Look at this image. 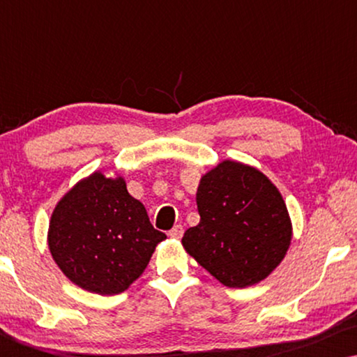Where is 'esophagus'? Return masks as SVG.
<instances>
[{"mask_svg": "<svg viewBox=\"0 0 357 357\" xmlns=\"http://www.w3.org/2000/svg\"><path fill=\"white\" fill-rule=\"evenodd\" d=\"M169 236L172 238H182L183 236V226H180V224H177V226H174L172 229H170Z\"/></svg>", "mask_w": 357, "mask_h": 357, "instance_id": "obj_1", "label": "esophagus"}]
</instances>
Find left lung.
Returning a JSON list of instances; mask_svg holds the SVG:
<instances>
[{
  "label": "left lung",
  "mask_w": 357,
  "mask_h": 357,
  "mask_svg": "<svg viewBox=\"0 0 357 357\" xmlns=\"http://www.w3.org/2000/svg\"><path fill=\"white\" fill-rule=\"evenodd\" d=\"M199 224L183 234L190 255L227 287L257 284L284 258L292 227L281 193L260 170L222 160L197 192Z\"/></svg>",
  "instance_id": "obj_1"
}]
</instances>
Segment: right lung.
<instances>
[{"mask_svg":"<svg viewBox=\"0 0 357 357\" xmlns=\"http://www.w3.org/2000/svg\"><path fill=\"white\" fill-rule=\"evenodd\" d=\"M164 238L125 180L100 172L81 180L58 202L48 229V247L60 270L100 296L128 289Z\"/></svg>","mask_w":357,"mask_h":357,"instance_id":"obj_1","label":"right lung"}]
</instances>
